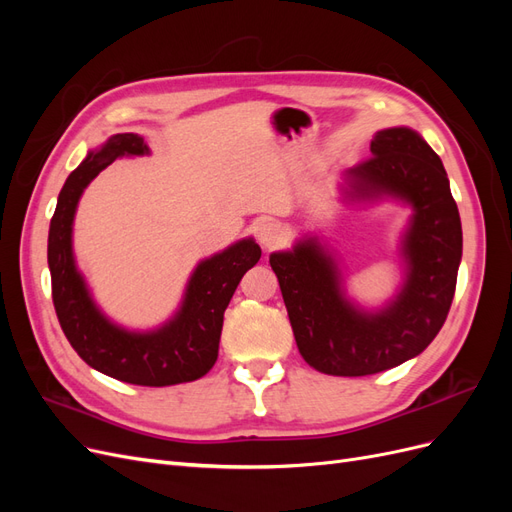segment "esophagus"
Wrapping results in <instances>:
<instances>
[{
  "mask_svg": "<svg viewBox=\"0 0 512 512\" xmlns=\"http://www.w3.org/2000/svg\"><path fill=\"white\" fill-rule=\"evenodd\" d=\"M256 237H258V243L265 247V250H273V247H277L284 241V230H282L280 224L265 222V224L258 226Z\"/></svg>",
  "mask_w": 512,
  "mask_h": 512,
  "instance_id": "34e87169",
  "label": "esophagus"
}]
</instances>
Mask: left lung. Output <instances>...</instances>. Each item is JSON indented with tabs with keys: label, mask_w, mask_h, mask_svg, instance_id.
I'll list each match as a JSON object with an SVG mask.
<instances>
[{
	"label": "left lung",
	"mask_w": 512,
	"mask_h": 512,
	"mask_svg": "<svg viewBox=\"0 0 512 512\" xmlns=\"http://www.w3.org/2000/svg\"><path fill=\"white\" fill-rule=\"evenodd\" d=\"M371 156L344 173L352 203L395 198L412 209L399 243L404 284L378 309L348 299L327 243L303 235L269 256L307 365L329 376H369L421 354L451 309L461 262V220L438 153L410 128H386Z\"/></svg>",
	"instance_id": "obj_1"
}]
</instances>
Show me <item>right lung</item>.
I'll return each instance as SVG.
<instances>
[{"mask_svg": "<svg viewBox=\"0 0 512 512\" xmlns=\"http://www.w3.org/2000/svg\"><path fill=\"white\" fill-rule=\"evenodd\" d=\"M138 134H115L76 166L59 192L49 228L53 305L70 346L102 374L138 386H170L203 378L218 361L224 312L241 277L260 260L247 237L200 260L173 318L151 331H130L108 318L91 297L72 250V224L87 185L123 156H147Z\"/></svg>", "mask_w": 512, "mask_h": 512, "instance_id": "right-lung-1", "label": "right lung"}]
</instances>
